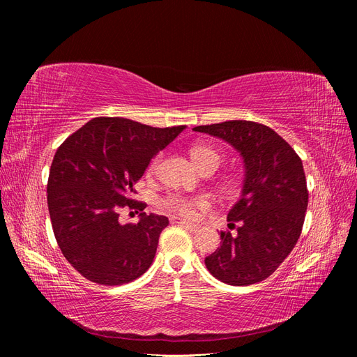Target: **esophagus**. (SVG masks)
Masks as SVG:
<instances>
[{"mask_svg":"<svg viewBox=\"0 0 357 357\" xmlns=\"http://www.w3.org/2000/svg\"><path fill=\"white\" fill-rule=\"evenodd\" d=\"M169 222H171V223H177V225L186 226V228H189V229H192V231H198V229H199V226H198V225H195V223H190V222H188V220L178 219V218H174V215H172V218H169Z\"/></svg>","mask_w":357,"mask_h":357,"instance_id":"34e87169","label":"esophagus"}]
</instances>
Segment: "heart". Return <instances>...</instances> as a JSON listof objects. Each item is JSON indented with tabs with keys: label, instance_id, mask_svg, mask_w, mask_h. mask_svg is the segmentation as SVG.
Segmentation results:
<instances>
[{
	"label": "heart",
	"instance_id": "heart-1",
	"mask_svg": "<svg viewBox=\"0 0 357 357\" xmlns=\"http://www.w3.org/2000/svg\"><path fill=\"white\" fill-rule=\"evenodd\" d=\"M190 156L193 160H195L197 167L201 171L215 169L220 165V160H222V155L219 153V150H215L214 147L207 146V144L192 146ZM158 162H159V158H155L152 160V164L149 165V169H147L149 174H152V172L156 169ZM164 204H165V207L169 208L171 211L178 213L181 215H186V218H192V215L197 214L198 210L207 207V202H205L204 199L186 198V197H180V195H171V197L165 198Z\"/></svg>",
	"mask_w": 357,
	"mask_h": 357
}]
</instances>
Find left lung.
<instances>
[{
	"instance_id": "8db88e82",
	"label": "left lung",
	"mask_w": 357,
	"mask_h": 357,
	"mask_svg": "<svg viewBox=\"0 0 357 357\" xmlns=\"http://www.w3.org/2000/svg\"><path fill=\"white\" fill-rule=\"evenodd\" d=\"M193 131L229 143L243 156L245 169L241 197L228 213L235 234L220 232V247L205 257V266L231 286L262 282L299 240L308 205L302 160L286 139L262 123L229 121Z\"/></svg>"
}]
</instances>
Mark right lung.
<instances>
[{
	"label": "right lung",
	"instance_id": "1",
	"mask_svg": "<svg viewBox=\"0 0 357 357\" xmlns=\"http://www.w3.org/2000/svg\"><path fill=\"white\" fill-rule=\"evenodd\" d=\"M185 128L95 117L59 146L47 181L49 214L62 255L84 278L121 286L152 265L168 218L146 214V204L132 199L134 186ZM122 208L139 212V223L119 222Z\"/></svg>",
	"mask_w": 357,
	"mask_h": 357
}]
</instances>
